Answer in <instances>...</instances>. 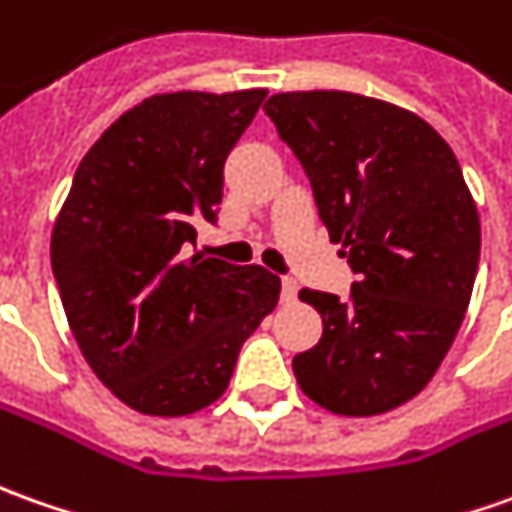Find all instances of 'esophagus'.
<instances>
[{
	"label": "esophagus",
	"mask_w": 512,
	"mask_h": 512,
	"mask_svg": "<svg viewBox=\"0 0 512 512\" xmlns=\"http://www.w3.org/2000/svg\"><path fill=\"white\" fill-rule=\"evenodd\" d=\"M297 291H300V285H297V280H291V277H283V302H294L297 300Z\"/></svg>",
	"instance_id": "34e87169"
}]
</instances>
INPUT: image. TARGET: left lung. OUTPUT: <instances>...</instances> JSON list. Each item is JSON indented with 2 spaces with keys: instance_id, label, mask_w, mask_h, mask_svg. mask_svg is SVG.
Here are the masks:
<instances>
[{
  "instance_id": "8db88e82",
  "label": "left lung",
  "mask_w": 512,
  "mask_h": 512,
  "mask_svg": "<svg viewBox=\"0 0 512 512\" xmlns=\"http://www.w3.org/2000/svg\"><path fill=\"white\" fill-rule=\"evenodd\" d=\"M263 111L311 179L316 210L356 271L350 297L302 288L322 339L294 356L300 389L333 415L412 401L468 311L479 212L426 120L353 92H280Z\"/></svg>"
}]
</instances>
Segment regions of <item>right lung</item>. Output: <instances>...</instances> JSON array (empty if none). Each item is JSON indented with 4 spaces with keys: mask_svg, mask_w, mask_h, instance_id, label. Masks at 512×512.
<instances>
[{
    "mask_svg": "<svg viewBox=\"0 0 512 512\" xmlns=\"http://www.w3.org/2000/svg\"><path fill=\"white\" fill-rule=\"evenodd\" d=\"M266 89L170 92L111 123L52 227V274L83 358L134 412L193 415L229 387L280 300L263 266L187 257L224 196V162Z\"/></svg>",
    "mask_w": 512,
    "mask_h": 512,
    "instance_id": "1",
    "label": "right lung"
}]
</instances>
